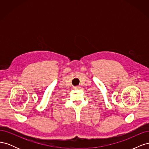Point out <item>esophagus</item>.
Here are the masks:
<instances>
[{"label":"esophagus","mask_w":149,"mask_h":149,"mask_svg":"<svg viewBox=\"0 0 149 149\" xmlns=\"http://www.w3.org/2000/svg\"><path fill=\"white\" fill-rule=\"evenodd\" d=\"M79 88H80V87L79 86H74V89H79Z\"/></svg>","instance_id":"1"}]
</instances>
